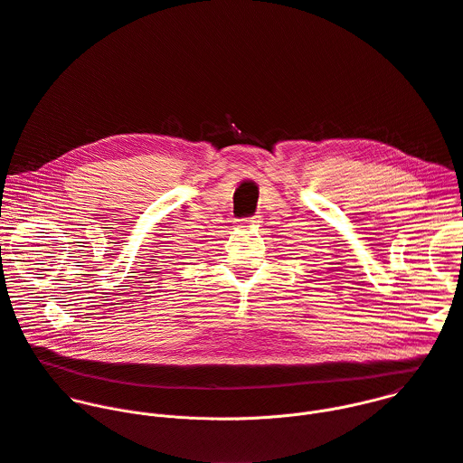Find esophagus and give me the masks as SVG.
I'll return each mask as SVG.
<instances>
[{
  "label": "esophagus",
  "instance_id": "34e87169",
  "mask_svg": "<svg viewBox=\"0 0 463 463\" xmlns=\"http://www.w3.org/2000/svg\"><path fill=\"white\" fill-rule=\"evenodd\" d=\"M254 222H256L254 218H243V220H238L236 227H238V229H247V227H250V223H254Z\"/></svg>",
  "mask_w": 463,
  "mask_h": 463
}]
</instances>
